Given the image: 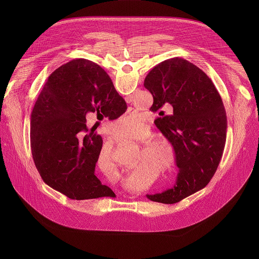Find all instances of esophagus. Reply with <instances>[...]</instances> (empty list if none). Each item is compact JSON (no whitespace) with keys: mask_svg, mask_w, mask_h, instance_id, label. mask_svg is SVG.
Here are the masks:
<instances>
[{"mask_svg":"<svg viewBox=\"0 0 259 259\" xmlns=\"http://www.w3.org/2000/svg\"><path fill=\"white\" fill-rule=\"evenodd\" d=\"M141 130H144V128H142V129H141Z\"/></svg>","mask_w":259,"mask_h":259,"instance_id":"esophagus-1","label":"esophagus"}]
</instances>
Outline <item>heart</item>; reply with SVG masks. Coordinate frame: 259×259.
<instances>
[{"mask_svg":"<svg viewBox=\"0 0 259 259\" xmlns=\"http://www.w3.org/2000/svg\"><path fill=\"white\" fill-rule=\"evenodd\" d=\"M142 124V120L137 117V116H125L115 122H113L108 126V128L114 131V132H120L126 135H130L133 132H136L139 127ZM169 146V142L167 141V139L163 138V137H154L152 139H150L149 141L146 142L145 144V156L147 158V160L150 161H154L155 165L157 166V168L159 170L162 169H167V167L169 166V161H167L165 158H163L162 156V151L159 149L161 147V149L165 150Z\"/></svg>","mask_w":259,"mask_h":259,"instance_id":"b5f03b06","label":"heart"}]
</instances>
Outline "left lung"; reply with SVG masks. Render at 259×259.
I'll return each mask as SVG.
<instances>
[{
  "label": "left lung",
  "instance_id": "left-lung-1",
  "mask_svg": "<svg viewBox=\"0 0 259 259\" xmlns=\"http://www.w3.org/2000/svg\"><path fill=\"white\" fill-rule=\"evenodd\" d=\"M144 87L161 118L156 126L170 141L179 168L175 186L161 194L146 195L151 201L174 204L204 189L215 174L227 140V115L211 79L192 62L174 57L156 65ZM174 107L164 116V105Z\"/></svg>",
  "mask_w": 259,
  "mask_h": 259
}]
</instances>
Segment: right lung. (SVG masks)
<instances>
[{"label":"right lung","mask_w":259,"mask_h":259,"mask_svg":"<svg viewBox=\"0 0 259 259\" xmlns=\"http://www.w3.org/2000/svg\"><path fill=\"white\" fill-rule=\"evenodd\" d=\"M126 101L107 73L87 59L71 60L49 76L30 115V149L43 181L72 200L116 197L96 177L102 138L86 116L121 117Z\"/></svg>","instance_id":"obj_1"}]
</instances>
